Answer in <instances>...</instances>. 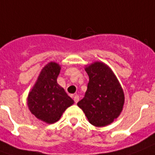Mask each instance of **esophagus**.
Wrapping results in <instances>:
<instances>
[{"label":"esophagus","instance_id":"obj_1","mask_svg":"<svg viewBox=\"0 0 155 155\" xmlns=\"http://www.w3.org/2000/svg\"><path fill=\"white\" fill-rule=\"evenodd\" d=\"M73 98H74V103H75V104L77 103L78 101H79V99H80L78 95H75V96H74V97H73Z\"/></svg>","mask_w":155,"mask_h":155}]
</instances>
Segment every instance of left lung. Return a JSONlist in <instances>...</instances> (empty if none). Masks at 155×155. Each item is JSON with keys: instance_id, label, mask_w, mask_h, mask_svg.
I'll return each instance as SVG.
<instances>
[{"instance_id": "obj_1", "label": "left lung", "mask_w": 155, "mask_h": 155, "mask_svg": "<svg viewBox=\"0 0 155 155\" xmlns=\"http://www.w3.org/2000/svg\"><path fill=\"white\" fill-rule=\"evenodd\" d=\"M89 83L85 97L77 103L89 122L96 127L111 123L121 113L124 94L117 79L105 64L96 62L85 68Z\"/></svg>"}]
</instances>
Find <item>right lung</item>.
<instances>
[{"mask_svg":"<svg viewBox=\"0 0 155 155\" xmlns=\"http://www.w3.org/2000/svg\"><path fill=\"white\" fill-rule=\"evenodd\" d=\"M59 72L60 66L58 64L48 63L42 70L28 97L31 112L37 118L49 124L57 122L65 109L74 103L57 83Z\"/></svg>","mask_w":155,"mask_h":155,"instance_id":"obj_1","label":"right lung"}]
</instances>
